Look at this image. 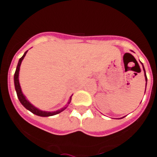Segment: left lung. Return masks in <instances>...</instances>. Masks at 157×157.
Segmentation results:
<instances>
[{"label": "left lung", "mask_w": 157, "mask_h": 157, "mask_svg": "<svg viewBox=\"0 0 157 157\" xmlns=\"http://www.w3.org/2000/svg\"><path fill=\"white\" fill-rule=\"evenodd\" d=\"M143 64V63H142ZM143 67H144V76H145V79H146V86H147V76H146V71H145V69H144V67L143 65Z\"/></svg>", "instance_id": "obj_1"}]
</instances>
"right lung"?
<instances>
[{
  "mask_svg": "<svg viewBox=\"0 0 157 157\" xmlns=\"http://www.w3.org/2000/svg\"><path fill=\"white\" fill-rule=\"evenodd\" d=\"M28 51H26L24 53L23 56L21 57L20 59L18 60V65H17V67H16L15 73H14V76H13V81H14V87H15L16 93H17V96H18V98L20 101V103H22L23 107H25L26 109H28V111H30L31 112H33V114L36 115V116H39V117H51V116H54V115H57L62 112L63 110H65L67 107L68 105H66L65 107L61 108L60 110H58V111H55V112H45V111H41V110L38 109L36 107H34L32 103H30L28 102V100L25 98V96L23 95V92L21 90L20 84H19V81H18V74H19V69H20V65L21 63L23 61V58L25 57L26 54H27ZM72 96V95H71ZM71 96L70 97V99H69L67 104L71 103Z\"/></svg>",
  "mask_w": 157,
  "mask_h": 157,
  "instance_id": "add662e5",
  "label": "right lung"
}]
</instances>
